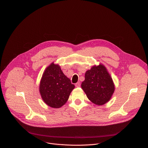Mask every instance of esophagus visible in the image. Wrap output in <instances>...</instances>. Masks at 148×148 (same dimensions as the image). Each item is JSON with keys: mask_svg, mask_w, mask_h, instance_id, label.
Here are the masks:
<instances>
[{"mask_svg": "<svg viewBox=\"0 0 148 148\" xmlns=\"http://www.w3.org/2000/svg\"><path fill=\"white\" fill-rule=\"evenodd\" d=\"M75 85V86H76V87H80V86H81V84H80V82H78L76 83Z\"/></svg>", "mask_w": 148, "mask_h": 148, "instance_id": "34e87169", "label": "esophagus"}]
</instances>
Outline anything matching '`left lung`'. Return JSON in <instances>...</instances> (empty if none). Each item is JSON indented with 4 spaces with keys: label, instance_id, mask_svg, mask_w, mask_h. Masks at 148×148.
<instances>
[{
    "label": "left lung",
    "instance_id": "obj_1",
    "mask_svg": "<svg viewBox=\"0 0 148 148\" xmlns=\"http://www.w3.org/2000/svg\"><path fill=\"white\" fill-rule=\"evenodd\" d=\"M81 87L88 99L97 105L107 103L114 91L112 78L102 64L93 66L85 73Z\"/></svg>",
    "mask_w": 148,
    "mask_h": 148
}]
</instances>
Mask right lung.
Listing matches in <instances>:
<instances>
[{"label": "right lung", "instance_id": "obj_1", "mask_svg": "<svg viewBox=\"0 0 148 148\" xmlns=\"http://www.w3.org/2000/svg\"><path fill=\"white\" fill-rule=\"evenodd\" d=\"M74 87L60 67L52 63L43 74L39 91L46 104L52 108H59L67 102Z\"/></svg>", "mask_w": 148, "mask_h": 148}]
</instances>
